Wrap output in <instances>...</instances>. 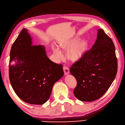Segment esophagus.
Instances as JSON below:
<instances>
[{"label":"esophagus","mask_w":125,"mask_h":125,"mask_svg":"<svg viewBox=\"0 0 125 125\" xmlns=\"http://www.w3.org/2000/svg\"><path fill=\"white\" fill-rule=\"evenodd\" d=\"M63 71H64V74L65 75H67L70 73V70L67 66H63Z\"/></svg>","instance_id":"obj_1"}]
</instances>
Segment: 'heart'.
<instances>
[{
	"instance_id": "1",
	"label": "heart",
	"mask_w": 125,
	"mask_h": 125,
	"mask_svg": "<svg viewBox=\"0 0 125 125\" xmlns=\"http://www.w3.org/2000/svg\"><path fill=\"white\" fill-rule=\"evenodd\" d=\"M77 40L76 39H73L66 44L61 45V46L62 48H67V49L73 47L70 50L69 57L71 59L73 60L79 59L82 57L86 49V43L83 40V41L78 42L76 44V43H77ZM53 50L55 54L58 55V57L59 58L62 57V53L58 48L54 47Z\"/></svg>"
}]
</instances>
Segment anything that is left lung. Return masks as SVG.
<instances>
[{
	"instance_id": "obj_1",
	"label": "left lung",
	"mask_w": 125,
	"mask_h": 125,
	"mask_svg": "<svg viewBox=\"0 0 125 125\" xmlns=\"http://www.w3.org/2000/svg\"><path fill=\"white\" fill-rule=\"evenodd\" d=\"M77 85L74 95L91 102L101 98L110 87L118 71V61L112 40L104 30H98L97 39L91 49L70 67Z\"/></svg>"
}]
</instances>
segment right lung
<instances>
[{
  "label": "right lung",
  "mask_w": 125,
  "mask_h": 125,
  "mask_svg": "<svg viewBox=\"0 0 125 125\" xmlns=\"http://www.w3.org/2000/svg\"><path fill=\"white\" fill-rule=\"evenodd\" d=\"M32 44L27 30L22 29L10 51L9 78L20 99L28 104L42 105L64 73L62 64L47 57L44 46Z\"/></svg>",
  "instance_id": "right-lung-1"
}]
</instances>
